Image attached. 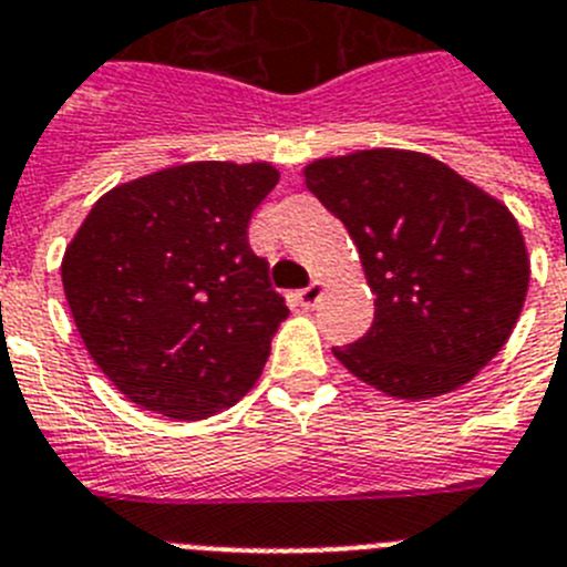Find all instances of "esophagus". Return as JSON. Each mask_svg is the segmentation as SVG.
Returning <instances> with one entry per match:
<instances>
[{
  "instance_id": "obj_1",
  "label": "esophagus",
  "mask_w": 567,
  "mask_h": 567,
  "mask_svg": "<svg viewBox=\"0 0 567 567\" xmlns=\"http://www.w3.org/2000/svg\"><path fill=\"white\" fill-rule=\"evenodd\" d=\"M321 290H324V285L319 282V279H313V282L308 285V288H302L299 293H296V302L302 305V308H313L316 302H319Z\"/></svg>"
}]
</instances>
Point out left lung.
I'll return each mask as SVG.
<instances>
[{"label": "left lung", "mask_w": 567, "mask_h": 567, "mask_svg": "<svg viewBox=\"0 0 567 567\" xmlns=\"http://www.w3.org/2000/svg\"><path fill=\"white\" fill-rule=\"evenodd\" d=\"M305 183L359 248L375 321L333 355L392 398L452 392L503 350L528 293V251L497 197L410 150L319 157Z\"/></svg>", "instance_id": "1"}]
</instances>
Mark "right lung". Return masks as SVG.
<instances>
[{"instance_id": "right-lung-1", "label": "right lung", "mask_w": 567, "mask_h": 567, "mask_svg": "<svg viewBox=\"0 0 567 567\" xmlns=\"http://www.w3.org/2000/svg\"><path fill=\"white\" fill-rule=\"evenodd\" d=\"M271 163L195 161L110 188L61 259L86 353L132 404L175 421L257 384L285 299L248 246Z\"/></svg>"}]
</instances>
